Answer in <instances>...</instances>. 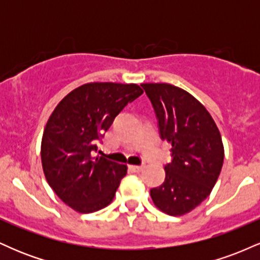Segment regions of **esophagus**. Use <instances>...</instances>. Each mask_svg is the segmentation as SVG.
Returning <instances> with one entry per match:
<instances>
[{"label":"esophagus","instance_id":"1","mask_svg":"<svg viewBox=\"0 0 260 260\" xmlns=\"http://www.w3.org/2000/svg\"><path fill=\"white\" fill-rule=\"evenodd\" d=\"M129 168L134 172H140L143 169H144V165H131Z\"/></svg>","mask_w":260,"mask_h":260}]
</instances>
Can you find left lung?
<instances>
[{
	"mask_svg": "<svg viewBox=\"0 0 260 260\" xmlns=\"http://www.w3.org/2000/svg\"><path fill=\"white\" fill-rule=\"evenodd\" d=\"M142 86L154 107L161 139L171 144L165 181L150 189L151 199L169 215H184L215 186L223 164L221 134L208 110L189 92L168 83Z\"/></svg>",
	"mask_w": 260,
	"mask_h": 260,
	"instance_id": "1",
	"label": "left lung"
}]
</instances>
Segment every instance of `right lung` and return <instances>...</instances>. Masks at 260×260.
Masks as SVG:
<instances>
[{
    "label": "right lung",
    "instance_id": "add662e5",
    "mask_svg": "<svg viewBox=\"0 0 260 260\" xmlns=\"http://www.w3.org/2000/svg\"><path fill=\"white\" fill-rule=\"evenodd\" d=\"M142 94L137 84L86 83L53 110L41 140V164L47 183L73 210L94 213L112 202L127 166L94 151L116 116Z\"/></svg>",
    "mask_w": 260,
    "mask_h": 260
}]
</instances>
